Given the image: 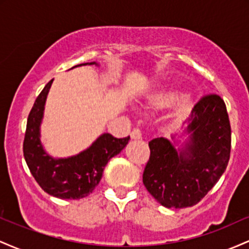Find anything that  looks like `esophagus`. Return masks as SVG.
<instances>
[{
    "label": "esophagus",
    "mask_w": 249,
    "mask_h": 249,
    "mask_svg": "<svg viewBox=\"0 0 249 249\" xmlns=\"http://www.w3.org/2000/svg\"><path fill=\"white\" fill-rule=\"evenodd\" d=\"M142 131L139 130V128H133L132 132H131V138L132 139H142Z\"/></svg>",
    "instance_id": "esophagus-1"
}]
</instances>
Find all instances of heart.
<instances>
[{
    "mask_svg": "<svg viewBox=\"0 0 249 249\" xmlns=\"http://www.w3.org/2000/svg\"><path fill=\"white\" fill-rule=\"evenodd\" d=\"M173 101H174L173 93L167 92V91H164V92L154 95L152 98L150 99V103L153 105L154 107H167V105H170Z\"/></svg>",
    "mask_w": 249,
    "mask_h": 249,
    "instance_id": "1",
    "label": "heart"
}]
</instances>
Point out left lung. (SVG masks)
<instances>
[{
	"mask_svg": "<svg viewBox=\"0 0 249 249\" xmlns=\"http://www.w3.org/2000/svg\"><path fill=\"white\" fill-rule=\"evenodd\" d=\"M191 141L184 150L165 138L148 142L150 158L142 182L167 208L196 205L218 182L231 156V124L224 99L216 93L200 98L187 127Z\"/></svg>",
	"mask_w": 249,
	"mask_h": 249,
	"instance_id": "1",
	"label": "left lung"
}]
</instances>
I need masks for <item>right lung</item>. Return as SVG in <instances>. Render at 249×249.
Instances as JSON below:
<instances>
[{
	"mask_svg": "<svg viewBox=\"0 0 249 249\" xmlns=\"http://www.w3.org/2000/svg\"><path fill=\"white\" fill-rule=\"evenodd\" d=\"M84 64L88 63L79 65ZM90 64H95V62ZM53 81L51 79L37 96L28 116L23 142L24 159L37 184L44 192L61 199H82L92 193L101 181L107 161L126 146L130 136L116 138L112 134L104 133L88 150L75 157L51 158L44 152L39 142V124Z\"/></svg>",
	"mask_w": 249,
	"mask_h": 249,
	"instance_id": "obj_1",
	"label": "right lung"
}]
</instances>
